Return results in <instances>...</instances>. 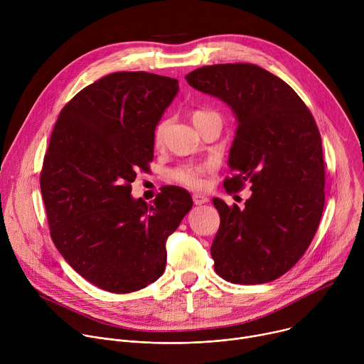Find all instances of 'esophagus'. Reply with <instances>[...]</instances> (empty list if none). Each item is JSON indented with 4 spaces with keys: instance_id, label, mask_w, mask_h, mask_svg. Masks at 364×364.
<instances>
[{
    "instance_id": "34e87169",
    "label": "esophagus",
    "mask_w": 364,
    "mask_h": 364,
    "mask_svg": "<svg viewBox=\"0 0 364 364\" xmlns=\"http://www.w3.org/2000/svg\"><path fill=\"white\" fill-rule=\"evenodd\" d=\"M193 201H194L196 205H201V204L209 201V198H207V197L203 196V194H197V193H196V194H193Z\"/></svg>"
}]
</instances>
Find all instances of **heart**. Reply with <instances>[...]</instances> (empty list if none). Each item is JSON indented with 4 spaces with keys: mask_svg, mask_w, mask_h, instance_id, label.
<instances>
[{
    "mask_svg": "<svg viewBox=\"0 0 364 364\" xmlns=\"http://www.w3.org/2000/svg\"><path fill=\"white\" fill-rule=\"evenodd\" d=\"M215 112H207V111H194L193 112V122L197 127L205 117H209ZM167 122H161L157 129H155L154 142L155 146H160L163 144V138L166 134ZM210 166L207 164H181L170 171L171 181L187 187L190 190H201L205 186V174L209 173Z\"/></svg>",
    "mask_w": 364,
    "mask_h": 364,
    "instance_id": "obj_1",
    "label": "heart"
}]
</instances>
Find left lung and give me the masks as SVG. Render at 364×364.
I'll return each mask as SVG.
<instances>
[{
    "label": "left lung",
    "mask_w": 364,
    "mask_h": 364,
    "mask_svg": "<svg viewBox=\"0 0 364 364\" xmlns=\"http://www.w3.org/2000/svg\"><path fill=\"white\" fill-rule=\"evenodd\" d=\"M194 89L233 109L237 131L229 155V194L250 184L245 209L213 204L220 228L212 245L225 281L253 285L288 272L318 229L326 201L323 144L316 119L278 76L252 63L203 66L186 76Z\"/></svg>",
    "instance_id": "obj_1"
}]
</instances>
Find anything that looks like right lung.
<instances>
[{
	"label": "right lung",
	"instance_id": "right-lung-1",
	"mask_svg": "<svg viewBox=\"0 0 364 364\" xmlns=\"http://www.w3.org/2000/svg\"><path fill=\"white\" fill-rule=\"evenodd\" d=\"M178 80L117 72L83 87L62 109L40 174L50 236L66 262L95 287L128 294L157 281L166 240L193 207L167 186L151 204L131 196L154 159L155 127Z\"/></svg>",
	"mask_w": 364,
	"mask_h": 364
}]
</instances>
